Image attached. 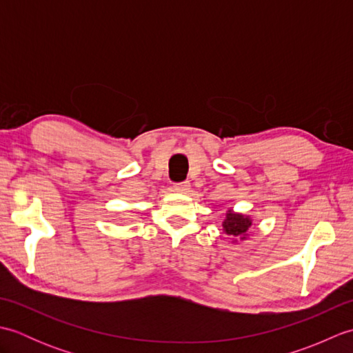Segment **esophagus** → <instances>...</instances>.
<instances>
[{"mask_svg":"<svg viewBox=\"0 0 353 353\" xmlns=\"http://www.w3.org/2000/svg\"><path fill=\"white\" fill-rule=\"evenodd\" d=\"M172 188H174V191H177V192H186L190 190V182H177V183H174Z\"/></svg>","mask_w":353,"mask_h":353,"instance_id":"obj_1","label":"esophagus"}]
</instances>
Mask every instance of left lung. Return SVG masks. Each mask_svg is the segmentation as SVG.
I'll return each instance as SVG.
<instances>
[{"label": "left lung", "instance_id": "8db88e82", "mask_svg": "<svg viewBox=\"0 0 353 353\" xmlns=\"http://www.w3.org/2000/svg\"><path fill=\"white\" fill-rule=\"evenodd\" d=\"M252 226V220L249 216L241 215V214H234L230 211H228L226 219L223 221V230L226 232L229 236H236V238H245L247 230Z\"/></svg>", "mask_w": 353, "mask_h": 353}]
</instances>
